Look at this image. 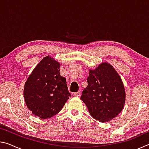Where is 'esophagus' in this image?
Here are the masks:
<instances>
[{"label": "esophagus", "mask_w": 149, "mask_h": 149, "mask_svg": "<svg viewBox=\"0 0 149 149\" xmlns=\"http://www.w3.org/2000/svg\"><path fill=\"white\" fill-rule=\"evenodd\" d=\"M80 95H81L80 91H77L73 93V96H75V97H79Z\"/></svg>", "instance_id": "1"}]
</instances>
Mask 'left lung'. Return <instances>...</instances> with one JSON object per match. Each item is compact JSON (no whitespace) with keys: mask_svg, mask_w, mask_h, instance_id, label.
<instances>
[{"mask_svg":"<svg viewBox=\"0 0 149 149\" xmlns=\"http://www.w3.org/2000/svg\"><path fill=\"white\" fill-rule=\"evenodd\" d=\"M87 87L81 99L86 104L91 116L100 122L116 117L125 104L124 86L120 75L107 62L89 70Z\"/></svg>","mask_w":149,"mask_h":149,"instance_id":"left-lung-1","label":"left lung"}]
</instances>
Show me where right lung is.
Returning a JSON list of instances; mask_svg holds the SVG:
<instances>
[{
  "label": "right lung",
  "instance_id": "add662e5",
  "mask_svg": "<svg viewBox=\"0 0 149 149\" xmlns=\"http://www.w3.org/2000/svg\"><path fill=\"white\" fill-rule=\"evenodd\" d=\"M60 63L49 56L42 59L26 82L24 99L27 108L42 119L58 114L71 94L66 79L60 74Z\"/></svg>",
  "mask_w": 149,
  "mask_h": 149
}]
</instances>
